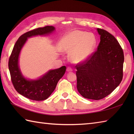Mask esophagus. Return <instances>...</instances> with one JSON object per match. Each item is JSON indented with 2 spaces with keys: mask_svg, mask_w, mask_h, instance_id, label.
I'll use <instances>...</instances> for the list:
<instances>
[{
  "mask_svg": "<svg viewBox=\"0 0 134 134\" xmlns=\"http://www.w3.org/2000/svg\"><path fill=\"white\" fill-rule=\"evenodd\" d=\"M67 71L68 72H71V71H72V69L71 67H68L67 68Z\"/></svg>",
  "mask_w": 134,
  "mask_h": 134,
  "instance_id": "obj_1",
  "label": "esophagus"
}]
</instances>
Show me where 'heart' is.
I'll use <instances>...</instances> for the list:
<instances>
[{
    "label": "heart",
    "instance_id": "b5f03b06",
    "mask_svg": "<svg viewBox=\"0 0 134 134\" xmlns=\"http://www.w3.org/2000/svg\"><path fill=\"white\" fill-rule=\"evenodd\" d=\"M96 43L97 39L93 34L75 30L66 34L62 38L59 42V49L62 52H71V62L81 63L91 56Z\"/></svg>",
    "mask_w": 134,
    "mask_h": 134
}]
</instances>
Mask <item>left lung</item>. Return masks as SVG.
Masks as SVG:
<instances>
[{"instance_id": "1", "label": "left lung", "mask_w": 134, "mask_h": 134, "mask_svg": "<svg viewBox=\"0 0 134 134\" xmlns=\"http://www.w3.org/2000/svg\"><path fill=\"white\" fill-rule=\"evenodd\" d=\"M100 42L86 60L76 65L78 91L84 98L99 100L117 87L123 76L124 53L117 40L97 28Z\"/></svg>"}]
</instances>
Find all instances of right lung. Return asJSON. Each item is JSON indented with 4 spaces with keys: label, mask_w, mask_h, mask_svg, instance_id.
I'll list each match as a JSON object with an SVG mask.
<instances>
[{
    "label": "right lung",
    "mask_w": 134,
    "mask_h": 134,
    "mask_svg": "<svg viewBox=\"0 0 134 134\" xmlns=\"http://www.w3.org/2000/svg\"><path fill=\"white\" fill-rule=\"evenodd\" d=\"M55 30L52 26H46L29 31L19 37L14 45L8 60L11 79L17 92L29 99L42 101L47 99L55 89L58 81L64 75L66 67L62 66L55 70H49L41 78L29 80L22 75L18 65L20 52L27 38L37 35H46Z\"/></svg>",
    "instance_id": "1"
}]
</instances>
